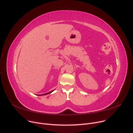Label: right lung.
<instances>
[{
	"instance_id": "1",
	"label": "right lung",
	"mask_w": 133,
	"mask_h": 133,
	"mask_svg": "<svg viewBox=\"0 0 133 133\" xmlns=\"http://www.w3.org/2000/svg\"><path fill=\"white\" fill-rule=\"evenodd\" d=\"M54 90H53V91H50V92H47V93H45V94H42V95H37L38 96H43V95H48V94H50V93H51V92H52Z\"/></svg>"
}]
</instances>
